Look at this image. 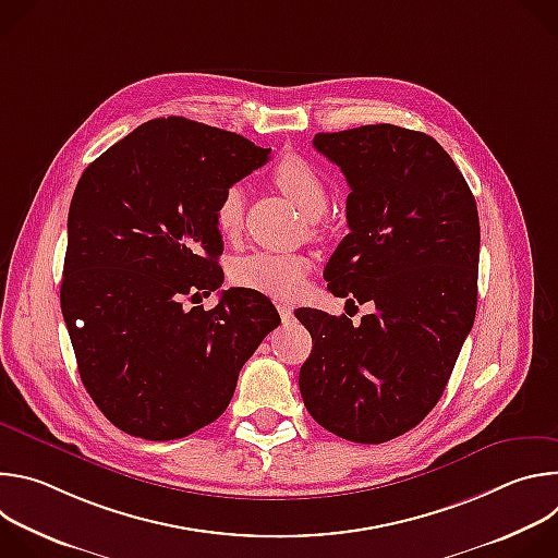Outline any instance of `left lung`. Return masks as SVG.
I'll return each instance as SVG.
<instances>
[{
	"mask_svg": "<svg viewBox=\"0 0 558 558\" xmlns=\"http://www.w3.org/2000/svg\"><path fill=\"white\" fill-rule=\"evenodd\" d=\"M267 161L241 134L168 117L138 125L78 179L61 311L88 395L123 433L170 441L216 422L267 336V298L203 302L218 289V211ZM192 286L208 291L187 305Z\"/></svg>",
	"mask_w": 558,
	"mask_h": 558,
	"instance_id": "1",
	"label": "left lung"
}]
</instances>
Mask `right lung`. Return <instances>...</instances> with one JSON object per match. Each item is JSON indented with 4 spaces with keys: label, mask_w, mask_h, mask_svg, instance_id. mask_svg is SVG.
Masks as SVG:
<instances>
[{
    "label": "right lung",
    "mask_w": 558,
    "mask_h": 558,
    "mask_svg": "<svg viewBox=\"0 0 558 558\" xmlns=\"http://www.w3.org/2000/svg\"><path fill=\"white\" fill-rule=\"evenodd\" d=\"M313 147L351 190V231L325 278L333 295L353 293L357 304L317 333L300 392L329 433L381 444L435 409L472 329L480 216L428 134L379 123L315 134Z\"/></svg>",
    "instance_id": "obj_1"
}]
</instances>
